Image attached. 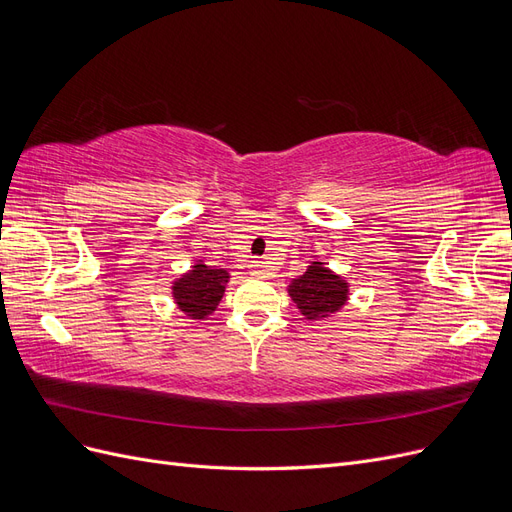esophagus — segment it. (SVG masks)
Wrapping results in <instances>:
<instances>
[{
    "label": "esophagus",
    "mask_w": 512,
    "mask_h": 512,
    "mask_svg": "<svg viewBox=\"0 0 512 512\" xmlns=\"http://www.w3.org/2000/svg\"><path fill=\"white\" fill-rule=\"evenodd\" d=\"M250 269H252V273L260 275L262 271H265V265H262V262H260V260H254V262H252V265H250Z\"/></svg>",
    "instance_id": "obj_1"
}]
</instances>
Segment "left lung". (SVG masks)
<instances>
[{"label":"left lung","instance_id":"obj_1","mask_svg":"<svg viewBox=\"0 0 512 512\" xmlns=\"http://www.w3.org/2000/svg\"><path fill=\"white\" fill-rule=\"evenodd\" d=\"M288 292L292 301L299 305L301 314L316 320L342 309L348 299V284L342 277L324 269L322 262H312V267L290 284Z\"/></svg>","mask_w":512,"mask_h":512}]
</instances>
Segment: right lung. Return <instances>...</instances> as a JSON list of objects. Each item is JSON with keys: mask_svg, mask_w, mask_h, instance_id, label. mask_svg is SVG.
Listing matches in <instances>:
<instances>
[{"mask_svg": "<svg viewBox=\"0 0 512 512\" xmlns=\"http://www.w3.org/2000/svg\"><path fill=\"white\" fill-rule=\"evenodd\" d=\"M228 273L224 269H211L207 265H194V269L183 275L173 286L175 301L181 312L192 318L209 316L224 297V286Z\"/></svg>", "mask_w": 512, "mask_h": 512, "instance_id": "right-lung-1", "label": "right lung"}]
</instances>
